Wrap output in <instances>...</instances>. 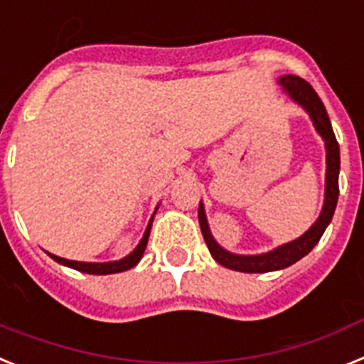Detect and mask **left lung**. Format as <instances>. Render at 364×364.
I'll list each match as a JSON object with an SVG mask.
<instances>
[{
    "label": "left lung",
    "instance_id": "8db88e82",
    "mask_svg": "<svg viewBox=\"0 0 364 364\" xmlns=\"http://www.w3.org/2000/svg\"><path fill=\"white\" fill-rule=\"evenodd\" d=\"M278 84L284 87V91L299 106H302L309 113L315 129H317V134L324 139V146H326V188H324V205H322L321 216L317 218V221L300 238L293 240L289 243H284L280 247L273 249L269 252H264V255H235V252L225 251L221 245H218L216 240L213 238L210 229H208L207 216H205V207L203 203H200V210H198L200 227L201 232H203L205 243H207V247L210 251V255H213V258L218 264L227 267V269L242 271V273H269V271L284 269V267H289V265L299 262L302 257H306L317 245L321 236L324 235L326 227L330 225L335 207H337V200H339V143H337L333 129H331V122L326 113V107H324L322 100L318 99V95L315 93L314 87L309 86L304 78L295 77V75H284V77H280Z\"/></svg>",
    "mask_w": 364,
    "mask_h": 364
}]
</instances>
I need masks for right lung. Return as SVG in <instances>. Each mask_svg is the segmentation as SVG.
Segmentation results:
<instances>
[{"mask_svg":"<svg viewBox=\"0 0 364 364\" xmlns=\"http://www.w3.org/2000/svg\"><path fill=\"white\" fill-rule=\"evenodd\" d=\"M157 210V208H156ZM156 214V213H154ZM151 221H154V216L150 218V223H148L146 230H144V236L141 238L137 247L134 251L129 252L128 257H124L122 260H115V262H102V264H95V262H77V260H68V258H60L56 255H50L47 252L50 258L55 262L62 265H68L71 269H77L82 271V273H87V274H113V273H122V271H128L132 269L134 265L139 264V260L143 258L144 255V249H146V243H148V236H150V229H151Z\"/></svg>","mask_w":364,"mask_h":364,"instance_id":"add662e5","label":"right lung"}]
</instances>
